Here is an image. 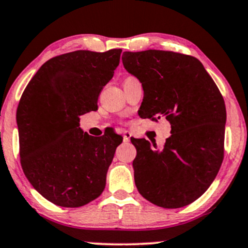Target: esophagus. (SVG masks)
I'll return each mask as SVG.
<instances>
[{"label": "esophagus", "instance_id": "1", "mask_svg": "<svg viewBox=\"0 0 248 248\" xmlns=\"http://www.w3.org/2000/svg\"><path fill=\"white\" fill-rule=\"evenodd\" d=\"M130 137H131V134L129 133V131H124V142H129Z\"/></svg>", "mask_w": 248, "mask_h": 248}]
</instances>
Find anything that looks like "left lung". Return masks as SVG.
Segmentation results:
<instances>
[{
	"instance_id": "left-lung-1",
	"label": "left lung",
	"mask_w": 248,
	"mask_h": 248,
	"mask_svg": "<svg viewBox=\"0 0 248 248\" xmlns=\"http://www.w3.org/2000/svg\"><path fill=\"white\" fill-rule=\"evenodd\" d=\"M122 62L142 83L143 117L170 124L161 150L131 139L135 184L149 202L180 208L205 193L224 155L227 111L223 97L198 59L164 50L126 51Z\"/></svg>"
}]
</instances>
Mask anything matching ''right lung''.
Segmentation results:
<instances>
[{"mask_svg":"<svg viewBox=\"0 0 248 248\" xmlns=\"http://www.w3.org/2000/svg\"><path fill=\"white\" fill-rule=\"evenodd\" d=\"M121 49L78 50L46 62L25 88L17 108L20 164L34 189L62 207L98 198L120 135L93 137L80 115L98 108L102 89L113 78Z\"/></svg>","mask_w":248,"mask_h":248,"instance_id":"right-lung-1","label":"right lung"}]
</instances>
